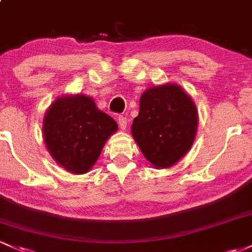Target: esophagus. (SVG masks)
Segmentation results:
<instances>
[{
  "instance_id": "esophagus-1",
  "label": "esophagus",
  "mask_w": 252,
  "mask_h": 252,
  "mask_svg": "<svg viewBox=\"0 0 252 252\" xmlns=\"http://www.w3.org/2000/svg\"><path fill=\"white\" fill-rule=\"evenodd\" d=\"M117 121H118V124H120L121 129H123V130H124V129L126 128V117H124V116L120 115V116H118Z\"/></svg>"
}]
</instances>
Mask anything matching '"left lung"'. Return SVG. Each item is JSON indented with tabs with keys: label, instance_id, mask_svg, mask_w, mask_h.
<instances>
[{
	"label": "left lung",
	"instance_id": "8db88e82",
	"mask_svg": "<svg viewBox=\"0 0 252 252\" xmlns=\"http://www.w3.org/2000/svg\"><path fill=\"white\" fill-rule=\"evenodd\" d=\"M197 129V111L191 98L177 85L146 91L131 132L146 159L154 166L176 164L191 147Z\"/></svg>",
	"mask_w": 252,
	"mask_h": 252
}]
</instances>
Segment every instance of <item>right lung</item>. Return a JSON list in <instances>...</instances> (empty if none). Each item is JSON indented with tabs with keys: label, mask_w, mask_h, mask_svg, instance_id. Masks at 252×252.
I'll return each instance as SVG.
<instances>
[{
	"label": "right lung",
	"mask_w": 252,
	"mask_h": 252,
	"mask_svg": "<svg viewBox=\"0 0 252 252\" xmlns=\"http://www.w3.org/2000/svg\"><path fill=\"white\" fill-rule=\"evenodd\" d=\"M117 123L96 109L86 95L59 98L44 118L46 148L69 172L86 173L100 156L104 143L117 130Z\"/></svg>",
	"instance_id": "1"
}]
</instances>
